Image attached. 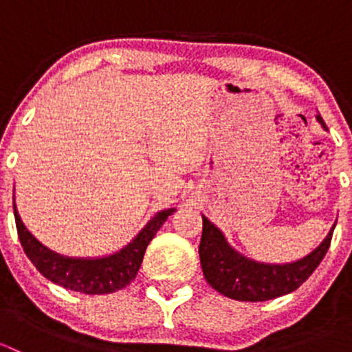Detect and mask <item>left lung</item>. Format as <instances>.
<instances>
[{
  "mask_svg": "<svg viewBox=\"0 0 352 352\" xmlns=\"http://www.w3.org/2000/svg\"><path fill=\"white\" fill-rule=\"evenodd\" d=\"M317 120L324 129H327L320 116H317ZM333 228L336 225L324 242L307 257L291 264H262L233 250L225 235L206 216H202V236L199 243L202 272L211 287L232 300H274L298 289L310 278L327 254Z\"/></svg>",
  "mask_w": 352,
  "mask_h": 352,
  "instance_id": "left-lung-1",
  "label": "left lung"
}]
</instances>
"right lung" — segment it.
<instances>
[{"instance_id":"1","label":"right lung","mask_w":352,"mask_h":352,"mask_svg":"<svg viewBox=\"0 0 352 352\" xmlns=\"http://www.w3.org/2000/svg\"><path fill=\"white\" fill-rule=\"evenodd\" d=\"M175 211V208L160 211L138 233L133 242L127 243L122 250L116 252L109 257L73 258L56 254V252L44 247L41 242H37V239H34L30 232L25 228L19 211H16L15 201H13L16 232H19L23 252L30 258L32 264L49 281L66 287V289L80 291V293L85 294L113 293V291H119L129 285L136 278L138 271H140L148 243L153 240L156 232L162 228L166 218Z\"/></svg>"}]
</instances>
